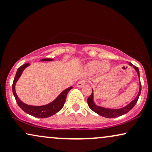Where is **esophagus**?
<instances>
[{
    "instance_id": "esophagus-1",
    "label": "esophagus",
    "mask_w": 152,
    "mask_h": 152,
    "mask_svg": "<svg viewBox=\"0 0 152 152\" xmlns=\"http://www.w3.org/2000/svg\"><path fill=\"white\" fill-rule=\"evenodd\" d=\"M85 85V81H84V80H80L77 83V86L78 87H83L84 85Z\"/></svg>"
}]
</instances>
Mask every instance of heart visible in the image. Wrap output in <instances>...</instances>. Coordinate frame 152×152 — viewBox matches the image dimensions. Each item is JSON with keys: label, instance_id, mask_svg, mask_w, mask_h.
<instances>
[{"label": "heart", "instance_id": "b5f03b06", "mask_svg": "<svg viewBox=\"0 0 152 152\" xmlns=\"http://www.w3.org/2000/svg\"><path fill=\"white\" fill-rule=\"evenodd\" d=\"M110 68V65L108 61H92L89 62L86 65V70L88 72L91 74H95L100 71L102 72H106L109 70Z\"/></svg>", "mask_w": 152, "mask_h": 152}]
</instances>
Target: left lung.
<instances>
[{"label":"left lung","instance_id":"8db88e82","mask_svg":"<svg viewBox=\"0 0 152 152\" xmlns=\"http://www.w3.org/2000/svg\"><path fill=\"white\" fill-rule=\"evenodd\" d=\"M128 64L129 65H130L131 67H133L134 70H135L137 73L138 77H139L140 89H139V91H138L137 95L135 98H134L130 103H129L128 104H127L126 106H125L124 107H122L121 108H106V107H104V106H99V105H97L96 104V102H94V90L92 89V93H91V94L89 96V98L87 99V103H88V105H89V108H90L94 112H95V113L99 114V115L103 116V117L110 118H116V117H119V116L121 115H125V114H126L128 112L130 111V110L134 107V105L136 104L137 102L138 99H139L140 93H141L142 86H141V82H140V71H139V69H138V67L134 66V65H132L131 63H128Z\"/></svg>","mask_w":152,"mask_h":152}]
</instances>
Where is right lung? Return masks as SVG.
<instances>
[{
	"mask_svg": "<svg viewBox=\"0 0 152 152\" xmlns=\"http://www.w3.org/2000/svg\"><path fill=\"white\" fill-rule=\"evenodd\" d=\"M41 61H53L54 59L52 58H43L40 60ZM29 63H25V64L22 65L21 67H20L17 70L15 77L14 78V81L12 83V92L14 95L15 98L17 103H18V106H20V108L24 110L25 113L29 115L34 116L36 118H48L50 116H52L54 114L60 111L62 109V108L64 106V104L66 100V97L67 93L70 91V89H72V87H70L67 89L63 90L56 98L52 101L51 102L48 103L47 104L42 105V106H31V105H28L23 102L20 100V98L18 96L15 91V85L17 82L18 81L19 78L22 75V72H23L24 69L28 66H29Z\"/></svg>",
	"mask_w": 152,
	"mask_h": 152,
	"instance_id": "1",
	"label": "right lung"
}]
</instances>
